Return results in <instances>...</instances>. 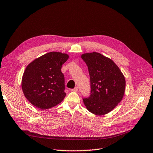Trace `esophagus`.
Segmentation results:
<instances>
[{"label": "esophagus", "mask_w": 153, "mask_h": 153, "mask_svg": "<svg viewBox=\"0 0 153 153\" xmlns=\"http://www.w3.org/2000/svg\"><path fill=\"white\" fill-rule=\"evenodd\" d=\"M78 88L77 87H76L75 88H74V89H71V91H75V92H77V91H78Z\"/></svg>", "instance_id": "1"}]
</instances>
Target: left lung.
Returning a JSON list of instances; mask_svg holds the SVG:
<instances>
[{"mask_svg":"<svg viewBox=\"0 0 153 153\" xmlns=\"http://www.w3.org/2000/svg\"><path fill=\"white\" fill-rule=\"evenodd\" d=\"M81 57L88 65L91 89L89 97L83 99L84 104L92 114H108L123 99L124 76L113 61L100 53H85Z\"/></svg>","mask_w":153,"mask_h":153,"instance_id":"left-lung-1","label":"left lung"}]
</instances>
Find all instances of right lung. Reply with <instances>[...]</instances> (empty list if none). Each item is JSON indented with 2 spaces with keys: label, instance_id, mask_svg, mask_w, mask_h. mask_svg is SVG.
I'll return each mask as SVG.
<instances>
[{
  "label": "right lung",
  "instance_id": "1",
  "mask_svg": "<svg viewBox=\"0 0 153 153\" xmlns=\"http://www.w3.org/2000/svg\"><path fill=\"white\" fill-rule=\"evenodd\" d=\"M68 58L67 54L51 52L27 66L22 79V89L33 105L44 110L63 101L66 93L61 68Z\"/></svg>",
  "mask_w": 153,
  "mask_h": 153
}]
</instances>
